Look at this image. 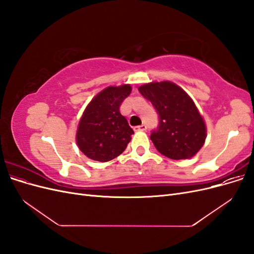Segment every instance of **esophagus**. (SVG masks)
Here are the masks:
<instances>
[{
    "mask_svg": "<svg viewBox=\"0 0 254 254\" xmlns=\"http://www.w3.org/2000/svg\"><path fill=\"white\" fill-rule=\"evenodd\" d=\"M133 129L135 130V131H145V130L147 129V126H146L145 124H142V125H140V126L134 127Z\"/></svg>",
    "mask_w": 254,
    "mask_h": 254,
    "instance_id": "1",
    "label": "esophagus"
}]
</instances>
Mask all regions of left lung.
<instances>
[{
    "mask_svg": "<svg viewBox=\"0 0 254 254\" xmlns=\"http://www.w3.org/2000/svg\"><path fill=\"white\" fill-rule=\"evenodd\" d=\"M139 91L159 114V126L150 134L157 150L173 160L195 156L204 144L206 127L193 99L171 81L145 83Z\"/></svg>",
    "mask_w": 254,
    "mask_h": 254,
    "instance_id": "1",
    "label": "left lung"
}]
</instances>
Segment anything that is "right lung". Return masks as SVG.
<instances>
[{
  "mask_svg": "<svg viewBox=\"0 0 254 254\" xmlns=\"http://www.w3.org/2000/svg\"><path fill=\"white\" fill-rule=\"evenodd\" d=\"M130 93V84L108 87L87 106L79 121L76 141L88 158L107 162L126 149L133 130L121 114L120 106Z\"/></svg>",
  "mask_w": 254,
  "mask_h": 254,
  "instance_id": "obj_1",
  "label": "right lung"
}]
</instances>
